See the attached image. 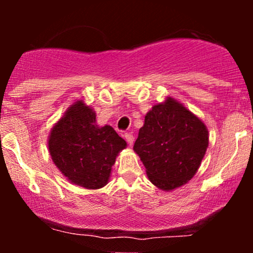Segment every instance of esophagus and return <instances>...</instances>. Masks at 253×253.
Returning <instances> with one entry per match:
<instances>
[{
    "instance_id": "obj_1",
    "label": "esophagus",
    "mask_w": 253,
    "mask_h": 253,
    "mask_svg": "<svg viewBox=\"0 0 253 253\" xmlns=\"http://www.w3.org/2000/svg\"><path fill=\"white\" fill-rule=\"evenodd\" d=\"M125 139H126V141L128 143L129 146H132L133 143H134V136L130 134V133H126V134H125Z\"/></svg>"
}]
</instances>
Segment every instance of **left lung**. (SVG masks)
<instances>
[{
	"label": "left lung",
	"mask_w": 253,
	"mask_h": 253,
	"mask_svg": "<svg viewBox=\"0 0 253 253\" xmlns=\"http://www.w3.org/2000/svg\"><path fill=\"white\" fill-rule=\"evenodd\" d=\"M208 129L181 102L167 97L145 115L133 150L158 189L182 187L199 170L208 147Z\"/></svg>",
	"instance_id": "obj_1"
}]
</instances>
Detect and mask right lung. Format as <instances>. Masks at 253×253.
Masks as SVG:
<instances>
[{
    "instance_id": "obj_1",
    "label": "right lung",
    "mask_w": 253,
    "mask_h": 253,
    "mask_svg": "<svg viewBox=\"0 0 253 253\" xmlns=\"http://www.w3.org/2000/svg\"><path fill=\"white\" fill-rule=\"evenodd\" d=\"M48 151L58 170L72 184L100 189L127 143L109 125H96V113L83 100L74 102L52 127Z\"/></svg>"
}]
</instances>
